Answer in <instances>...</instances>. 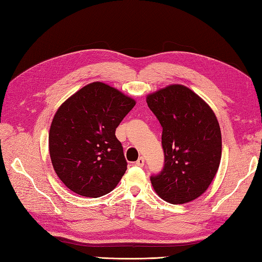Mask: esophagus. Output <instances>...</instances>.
Here are the masks:
<instances>
[{
	"instance_id": "esophagus-1",
	"label": "esophagus",
	"mask_w": 262,
	"mask_h": 262,
	"mask_svg": "<svg viewBox=\"0 0 262 262\" xmlns=\"http://www.w3.org/2000/svg\"><path fill=\"white\" fill-rule=\"evenodd\" d=\"M144 163H145V160H144V157H139V159L136 161V165L137 166H139V167H142V166H144Z\"/></svg>"
}]
</instances>
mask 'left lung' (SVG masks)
Instances as JSON below:
<instances>
[{"instance_id":"1","label":"left lung","mask_w":262,"mask_h":262,"mask_svg":"<svg viewBox=\"0 0 262 262\" xmlns=\"http://www.w3.org/2000/svg\"><path fill=\"white\" fill-rule=\"evenodd\" d=\"M163 128L164 166L150 176L159 195L172 204L199 198L211 184L221 161V130L208 103L182 84L147 96Z\"/></svg>"}]
</instances>
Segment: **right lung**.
I'll list each match as a JSON object with an SVG mask.
<instances>
[{
    "mask_svg": "<svg viewBox=\"0 0 262 262\" xmlns=\"http://www.w3.org/2000/svg\"><path fill=\"white\" fill-rule=\"evenodd\" d=\"M135 100L106 83L93 82L67 99L54 115L49 150L62 183L79 195L113 191L127 169L115 132Z\"/></svg>",
    "mask_w": 262,
    "mask_h": 262,
    "instance_id": "obj_1",
    "label": "right lung"
}]
</instances>
